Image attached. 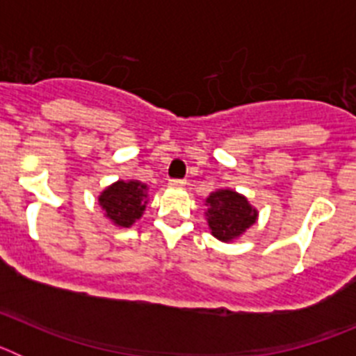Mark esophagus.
Segmentation results:
<instances>
[{
  "instance_id": "34e87169",
  "label": "esophagus",
  "mask_w": 356,
  "mask_h": 356,
  "mask_svg": "<svg viewBox=\"0 0 356 356\" xmlns=\"http://www.w3.org/2000/svg\"><path fill=\"white\" fill-rule=\"evenodd\" d=\"M169 185H171V187H184L185 180H180V178H172V180H169Z\"/></svg>"
}]
</instances>
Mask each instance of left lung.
Returning <instances> with one entry per match:
<instances>
[{
    "label": "left lung",
    "instance_id": "1",
    "mask_svg": "<svg viewBox=\"0 0 356 356\" xmlns=\"http://www.w3.org/2000/svg\"><path fill=\"white\" fill-rule=\"evenodd\" d=\"M207 219L213 237L228 242L257 221V210L234 191H217L207 197Z\"/></svg>",
    "mask_w": 356,
    "mask_h": 356
}]
</instances>
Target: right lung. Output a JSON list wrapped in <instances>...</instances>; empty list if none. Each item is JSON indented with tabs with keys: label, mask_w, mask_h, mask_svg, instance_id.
<instances>
[{
	"label": "right lung",
	"mask_w": 356,
	"mask_h": 356,
	"mask_svg": "<svg viewBox=\"0 0 356 356\" xmlns=\"http://www.w3.org/2000/svg\"><path fill=\"white\" fill-rule=\"evenodd\" d=\"M146 185L140 181H115L99 196L106 217L118 226H131L146 209Z\"/></svg>",
	"instance_id": "right-lung-1"
}]
</instances>
